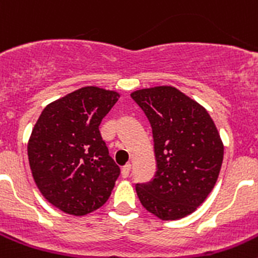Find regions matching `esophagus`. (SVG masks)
I'll use <instances>...</instances> for the list:
<instances>
[{
    "instance_id": "34e87169",
    "label": "esophagus",
    "mask_w": 258,
    "mask_h": 258,
    "mask_svg": "<svg viewBox=\"0 0 258 258\" xmlns=\"http://www.w3.org/2000/svg\"><path fill=\"white\" fill-rule=\"evenodd\" d=\"M131 169H132L131 164H126V165L122 166V169H121L122 178H127V177H129V173H131Z\"/></svg>"
}]
</instances>
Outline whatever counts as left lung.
Returning <instances> with one entry per match:
<instances>
[{
    "label": "left lung",
    "instance_id": "obj_1",
    "mask_svg": "<svg viewBox=\"0 0 258 258\" xmlns=\"http://www.w3.org/2000/svg\"><path fill=\"white\" fill-rule=\"evenodd\" d=\"M149 118L156 173L137 183L140 202L161 220L192 213L213 190L223 160V143L208 111L173 86L131 94Z\"/></svg>",
    "mask_w": 258,
    "mask_h": 258
}]
</instances>
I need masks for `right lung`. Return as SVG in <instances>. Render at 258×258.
<instances>
[{
	"mask_svg": "<svg viewBox=\"0 0 258 258\" xmlns=\"http://www.w3.org/2000/svg\"><path fill=\"white\" fill-rule=\"evenodd\" d=\"M120 94L85 86L47 104L28 141L32 175L45 199L74 216L108 200L120 168L102 140V118Z\"/></svg>",
	"mask_w": 258,
	"mask_h": 258,
	"instance_id": "1",
	"label": "right lung"
}]
</instances>
